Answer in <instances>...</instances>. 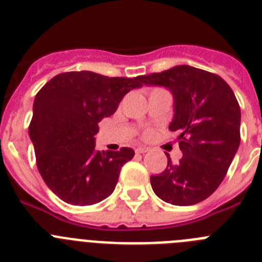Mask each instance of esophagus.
Listing matches in <instances>:
<instances>
[{
    "label": "esophagus",
    "instance_id": "obj_1",
    "mask_svg": "<svg viewBox=\"0 0 262 262\" xmlns=\"http://www.w3.org/2000/svg\"><path fill=\"white\" fill-rule=\"evenodd\" d=\"M135 151H136V154H145V152H148L149 149H148L147 147H138Z\"/></svg>",
    "mask_w": 262,
    "mask_h": 262
}]
</instances>
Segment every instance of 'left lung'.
<instances>
[{
	"mask_svg": "<svg viewBox=\"0 0 262 262\" xmlns=\"http://www.w3.org/2000/svg\"><path fill=\"white\" fill-rule=\"evenodd\" d=\"M142 85L164 86L173 96L170 131L182 151L178 164L151 176L155 194L166 203L191 206L209 198L222 184L240 145L239 103L217 75L190 66L140 76Z\"/></svg>",
	"mask_w": 262,
	"mask_h": 262,
	"instance_id": "left-lung-1",
	"label": "left lung"
}]
</instances>
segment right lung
Returning <instances> with one entry per match:
<instances>
[{
  "label": "right lung",
  "mask_w": 262,
  "mask_h": 262,
  "mask_svg": "<svg viewBox=\"0 0 262 262\" xmlns=\"http://www.w3.org/2000/svg\"><path fill=\"white\" fill-rule=\"evenodd\" d=\"M140 76L106 77L94 72H67L39 90L29 127L36 165L43 181L60 200L94 205L114 191L120 168L133 159L131 148L96 149L98 123L117 111Z\"/></svg>",
  "instance_id": "add662e5"
}]
</instances>
